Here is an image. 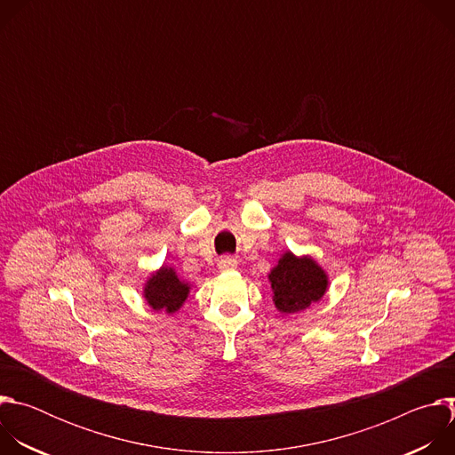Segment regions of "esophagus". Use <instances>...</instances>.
Wrapping results in <instances>:
<instances>
[{
  "mask_svg": "<svg viewBox=\"0 0 455 455\" xmlns=\"http://www.w3.org/2000/svg\"><path fill=\"white\" fill-rule=\"evenodd\" d=\"M235 267H237V261H235V257H232V255H225V257H221V259H220V263H218V268H220V270H223V272L234 270Z\"/></svg>",
  "mask_w": 455,
  "mask_h": 455,
  "instance_id": "esophagus-1",
  "label": "esophagus"
}]
</instances>
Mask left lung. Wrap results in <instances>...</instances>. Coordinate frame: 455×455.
Masks as SVG:
<instances>
[{
  "mask_svg": "<svg viewBox=\"0 0 455 455\" xmlns=\"http://www.w3.org/2000/svg\"><path fill=\"white\" fill-rule=\"evenodd\" d=\"M275 307L284 313H299L318 302L330 288V275L315 259L284 251L268 274Z\"/></svg>",
  "mask_w": 455,
  "mask_h": 455,
  "instance_id": "8db88e82",
  "label": "left lung"
}]
</instances>
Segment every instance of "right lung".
I'll use <instances>...</instances> for the list:
<instances>
[{
  "label": "right lung",
  "instance_id": "obj_1",
  "mask_svg": "<svg viewBox=\"0 0 455 455\" xmlns=\"http://www.w3.org/2000/svg\"><path fill=\"white\" fill-rule=\"evenodd\" d=\"M192 284L180 279L174 267H160L158 270L151 272L146 279L142 295L146 304L155 311H165L169 315L181 309L187 302Z\"/></svg>",
  "mask_w": 455,
  "mask_h": 455
}]
</instances>
